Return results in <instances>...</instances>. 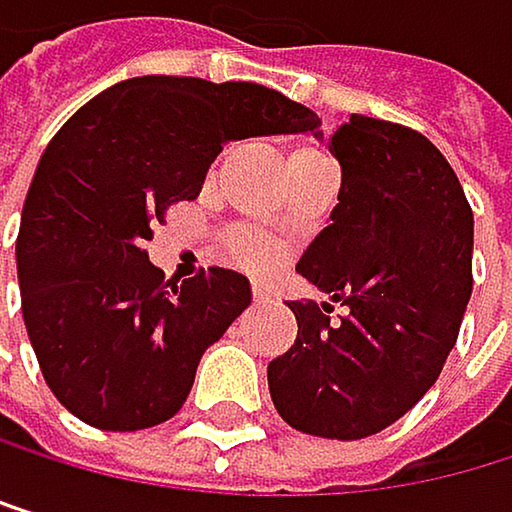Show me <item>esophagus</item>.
I'll list each match as a JSON object with an SVG mask.
<instances>
[{"label": "esophagus", "instance_id": "esophagus-1", "mask_svg": "<svg viewBox=\"0 0 512 512\" xmlns=\"http://www.w3.org/2000/svg\"><path fill=\"white\" fill-rule=\"evenodd\" d=\"M251 294H254V301H258V304H261V301H270V285L261 282V279H258V282H251Z\"/></svg>", "mask_w": 512, "mask_h": 512}]
</instances>
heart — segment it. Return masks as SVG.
Wrapping results in <instances>:
<instances>
[{"mask_svg":"<svg viewBox=\"0 0 512 512\" xmlns=\"http://www.w3.org/2000/svg\"><path fill=\"white\" fill-rule=\"evenodd\" d=\"M316 162H328V156L319 153L316 147H294L288 153V168L291 165H316ZM230 251L242 267H251V270H267L279 258L276 242L267 236H258V233H233Z\"/></svg>","mask_w":512,"mask_h":512,"instance_id":"b5f03b06","label":"heart"}]
</instances>
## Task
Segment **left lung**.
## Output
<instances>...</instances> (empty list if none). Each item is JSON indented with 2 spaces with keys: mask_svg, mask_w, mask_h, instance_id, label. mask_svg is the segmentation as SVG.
Masks as SVG:
<instances>
[{
  "mask_svg": "<svg viewBox=\"0 0 512 512\" xmlns=\"http://www.w3.org/2000/svg\"><path fill=\"white\" fill-rule=\"evenodd\" d=\"M341 193L298 273L341 303L291 301L294 347L267 365L294 430L375 436L439 378L473 291V211L458 174L421 131L353 113L328 137Z\"/></svg>",
  "mask_w": 512,
  "mask_h": 512,
  "instance_id": "left-lung-1",
  "label": "left lung"
}]
</instances>
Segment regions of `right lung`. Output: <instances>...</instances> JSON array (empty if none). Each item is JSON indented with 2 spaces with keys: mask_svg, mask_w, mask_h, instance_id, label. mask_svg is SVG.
<instances>
[{
  "mask_svg": "<svg viewBox=\"0 0 512 512\" xmlns=\"http://www.w3.org/2000/svg\"><path fill=\"white\" fill-rule=\"evenodd\" d=\"M322 119L254 82L134 76L79 107L45 147L17 233L24 325L45 384L97 430L181 411L202 353L251 304L242 273L165 279L153 224L199 196L224 144L313 134Z\"/></svg>",
  "mask_w": 512,
  "mask_h": 512,
  "instance_id": "right-lung-1",
  "label": "right lung"
}]
</instances>
